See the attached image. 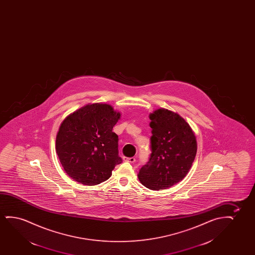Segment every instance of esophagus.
<instances>
[{
	"label": "esophagus",
	"mask_w": 255,
	"mask_h": 255,
	"mask_svg": "<svg viewBox=\"0 0 255 255\" xmlns=\"http://www.w3.org/2000/svg\"><path fill=\"white\" fill-rule=\"evenodd\" d=\"M124 161H126V162H129V163H135L136 162V158L135 157H124Z\"/></svg>",
	"instance_id": "34e87169"
}]
</instances>
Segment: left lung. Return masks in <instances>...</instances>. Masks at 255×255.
<instances>
[{
  "label": "left lung",
  "instance_id": "obj_1",
  "mask_svg": "<svg viewBox=\"0 0 255 255\" xmlns=\"http://www.w3.org/2000/svg\"><path fill=\"white\" fill-rule=\"evenodd\" d=\"M149 118L151 153L137 177L146 188L158 191L187 175L197 153V140L188 123L176 112L157 109Z\"/></svg>",
  "mask_w": 255,
  "mask_h": 255
}]
</instances>
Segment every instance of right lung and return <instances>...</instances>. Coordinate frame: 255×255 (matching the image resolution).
Segmentation results:
<instances>
[{
    "mask_svg": "<svg viewBox=\"0 0 255 255\" xmlns=\"http://www.w3.org/2000/svg\"><path fill=\"white\" fill-rule=\"evenodd\" d=\"M121 114L107 104H89L70 113L56 134V151L75 181L96 185L107 180L117 164L119 136L112 131Z\"/></svg>",
    "mask_w": 255,
    "mask_h": 255,
    "instance_id": "add662e5",
    "label": "right lung"
}]
</instances>
